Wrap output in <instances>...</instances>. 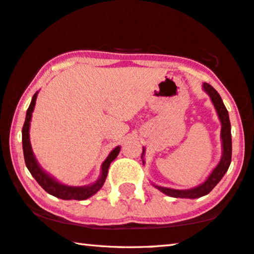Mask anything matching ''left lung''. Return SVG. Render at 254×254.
Instances as JSON below:
<instances>
[{
  "instance_id": "8db88e82",
  "label": "left lung",
  "mask_w": 254,
  "mask_h": 254,
  "mask_svg": "<svg viewBox=\"0 0 254 254\" xmlns=\"http://www.w3.org/2000/svg\"><path fill=\"white\" fill-rule=\"evenodd\" d=\"M203 89L206 90L207 94L210 96L211 102L214 104L217 113H218L219 120L221 122V141H223V157H221L219 164L209 178L206 180V182L202 183L199 187L194 189H190V190H175V189H168L155 185L159 191H162L165 194L173 196V198H189V199H195L200 198L208 194L212 189H214L219 181L223 179L225 173L227 172L229 165L232 162V134H231V122H229L228 112L225 107L223 100L219 96L218 92L216 91L214 87L210 84L204 82ZM143 155V152H142Z\"/></svg>"
}]
</instances>
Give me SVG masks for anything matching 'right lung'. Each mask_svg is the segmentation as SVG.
I'll use <instances>...</instances> for the list:
<instances>
[{"instance_id": "obj_1", "label": "right lung", "mask_w": 254, "mask_h": 254, "mask_svg": "<svg viewBox=\"0 0 254 254\" xmlns=\"http://www.w3.org/2000/svg\"><path fill=\"white\" fill-rule=\"evenodd\" d=\"M36 98H37V92L33 96L30 105L27 110L25 123H23L22 127V149L27 168L29 170L30 174L34 176V179L37 181L40 187H42L47 193L56 196V198L63 200H84L90 198L91 195H94L96 192H98L99 189L103 187V184L106 180L110 165L113 160L116 158V156L119 155L120 147H116L114 150L108 155L106 160L102 165V175H100L97 182L92 185H88V187H67V185H63L61 183L56 182L53 178H51L50 175L46 174V173L40 168L37 160H36L33 154V150H31V144L29 140V127L31 115H33L34 107L36 104Z\"/></svg>"}]
</instances>
